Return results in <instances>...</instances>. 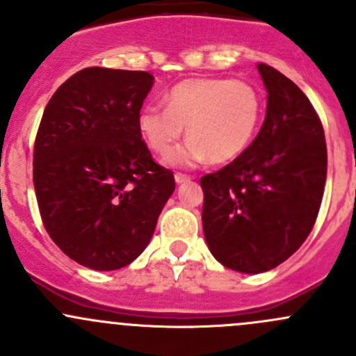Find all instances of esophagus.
Returning <instances> with one entry per match:
<instances>
[{"label":"esophagus","instance_id":"1","mask_svg":"<svg viewBox=\"0 0 356 356\" xmlns=\"http://www.w3.org/2000/svg\"><path fill=\"white\" fill-rule=\"evenodd\" d=\"M189 181H191V177H189V175L175 174V182H177V184H184V182H189Z\"/></svg>","mask_w":356,"mask_h":356}]
</instances>
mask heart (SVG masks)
<instances>
[{"mask_svg": "<svg viewBox=\"0 0 356 356\" xmlns=\"http://www.w3.org/2000/svg\"><path fill=\"white\" fill-rule=\"evenodd\" d=\"M165 110L146 105L138 113V131L156 155H167L188 134V145L167 156L172 167H196L203 161L225 163L239 158L260 125L264 102L250 82L195 77L165 95Z\"/></svg>", "mask_w": 356, "mask_h": 356, "instance_id": "heart-1", "label": "heart"}]
</instances>
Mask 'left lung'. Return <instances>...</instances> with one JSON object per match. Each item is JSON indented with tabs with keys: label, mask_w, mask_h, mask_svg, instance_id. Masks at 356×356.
<instances>
[{
	"label": "left lung",
	"mask_w": 356,
	"mask_h": 356,
	"mask_svg": "<svg viewBox=\"0 0 356 356\" xmlns=\"http://www.w3.org/2000/svg\"><path fill=\"white\" fill-rule=\"evenodd\" d=\"M257 67L267 89L264 125L241 156L200 181L207 245L241 274L275 268L303 245L327 175L324 129L312 103L279 70Z\"/></svg>",
	"instance_id": "obj_1"
}]
</instances>
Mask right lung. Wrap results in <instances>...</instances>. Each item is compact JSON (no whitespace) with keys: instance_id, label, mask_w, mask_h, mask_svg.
Returning a JSON list of instances; mask_svg holds the SVG:
<instances>
[{"instance_id":"1","label":"right lung","mask_w":356,"mask_h":356,"mask_svg":"<svg viewBox=\"0 0 356 356\" xmlns=\"http://www.w3.org/2000/svg\"><path fill=\"white\" fill-rule=\"evenodd\" d=\"M153 82L148 72L84 68L42 113L34 145L42 224L67 257L92 270L134 261L175 189L138 131Z\"/></svg>"}]
</instances>
